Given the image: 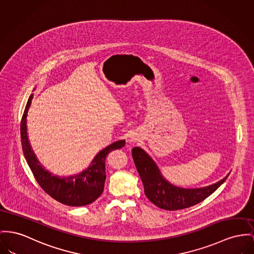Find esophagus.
I'll return each instance as SVG.
<instances>
[{"label":"esophagus","instance_id":"34e87169","mask_svg":"<svg viewBox=\"0 0 254 254\" xmlns=\"http://www.w3.org/2000/svg\"><path fill=\"white\" fill-rule=\"evenodd\" d=\"M135 138H134V137H133V136H132V137H131V138H130V140H131V141H135Z\"/></svg>","mask_w":254,"mask_h":254}]
</instances>
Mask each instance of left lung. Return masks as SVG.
<instances>
[{
  "mask_svg": "<svg viewBox=\"0 0 254 254\" xmlns=\"http://www.w3.org/2000/svg\"><path fill=\"white\" fill-rule=\"evenodd\" d=\"M132 156L141 178L146 197L164 210H180L201 202L226 180L229 173L210 186L186 189L174 186L163 176L152 158L140 147H134Z\"/></svg>",
  "mask_w": 254,
  "mask_h": 254,
  "instance_id": "1",
  "label": "left lung"
}]
</instances>
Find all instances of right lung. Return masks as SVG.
<instances>
[{
	"instance_id": "1",
	"label": "right lung",
	"mask_w": 254,
	"mask_h": 254,
	"mask_svg": "<svg viewBox=\"0 0 254 254\" xmlns=\"http://www.w3.org/2000/svg\"><path fill=\"white\" fill-rule=\"evenodd\" d=\"M34 93L27 102L21 121V141L26 161L35 180L54 199L68 206H85L95 201L103 192L106 180L105 161L108 154L125 145V139L113 142L93 158L91 165L79 174L71 176L53 175L40 164L31 146L27 132V116Z\"/></svg>"
}]
</instances>
